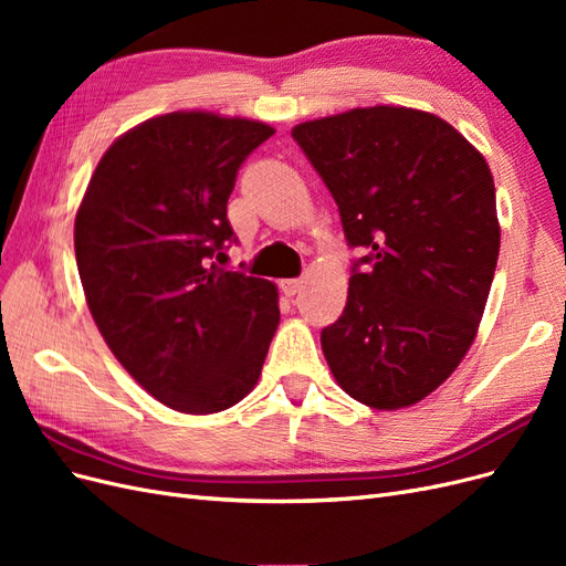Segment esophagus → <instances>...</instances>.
I'll list each match as a JSON object with an SVG mask.
<instances>
[{
    "label": "esophagus",
    "mask_w": 566,
    "mask_h": 566,
    "mask_svg": "<svg viewBox=\"0 0 566 566\" xmlns=\"http://www.w3.org/2000/svg\"><path fill=\"white\" fill-rule=\"evenodd\" d=\"M302 283H304L302 279H287V281H281V290L287 297H293L302 290Z\"/></svg>",
    "instance_id": "esophagus-1"
}]
</instances>
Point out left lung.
I'll list each match as a JSON object with an SVG mask.
<instances>
[{
	"mask_svg": "<svg viewBox=\"0 0 566 566\" xmlns=\"http://www.w3.org/2000/svg\"><path fill=\"white\" fill-rule=\"evenodd\" d=\"M293 139L347 245L366 252L321 331L325 361L356 401L413 406L458 368L484 314L501 250L491 169L455 127L401 106L312 119Z\"/></svg>",
	"mask_w": 566,
	"mask_h": 566,
	"instance_id": "obj_1",
	"label": "left lung"
}]
</instances>
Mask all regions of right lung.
<instances>
[{"label": "right lung", "instance_id": "add662e5", "mask_svg": "<svg viewBox=\"0 0 566 566\" xmlns=\"http://www.w3.org/2000/svg\"><path fill=\"white\" fill-rule=\"evenodd\" d=\"M273 127L179 111L104 153L75 217V260L106 345L150 397L208 416L260 380L281 318L276 285L227 271V202Z\"/></svg>", "mask_w": 566, "mask_h": 566}]
</instances>
